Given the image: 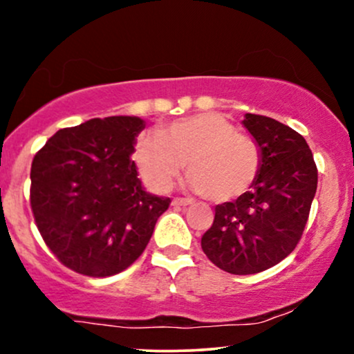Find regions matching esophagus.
<instances>
[{
    "label": "esophagus",
    "mask_w": 354,
    "mask_h": 354,
    "mask_svg": "<svg viewBox=\"0 0 354 354\" xmlns=\"http://www.w3.org/2000/svg\"><path fill=\"white\" fill-rule=\"evenodd\" d=\"M194 201L192 199H183V198H174L173 199V205L174 207H186V205H191Z\"/></svg>",
    "instance_id": "obj_1"
}]
</instances>
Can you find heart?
I'll return each mask as SVG.
<instances>
[{
	"label": "heart",
	"instance_id": "obj_1",
	"mask_svg": "<svg viewBox=\"0 0 354 354\" xmlns=\"http://www.w3.org/2000/svg\"><path fill=\"white\" fill-rule=\"evenodd\" d=\"M133 162L151 191L171 189L186 165L192 191L214 203H229L252 189L261 169V150L222 114L201 113L142 133Z\"/></svg>",
	"mask_w": 354,
	"mask_h": 354
}]
</instances>
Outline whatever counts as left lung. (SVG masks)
<instances>
[{"mask_svg": "<svg viewBox=\"0 0 354 354\" xmlns=\"http://www.w3.org/2000/svg\"><path fill=\"white\" fill-rule=\"evenodd\" d=\"M243 125L261 150V169L252 189L216 205L201 239L205 257L230 274L265 271L297 247L319 180L301 133L258 114H245Z\"/></svg>", "mask_w": 354, "mask_h": 354, "instance_id": "1", "label": "left lung"}]
</instances>
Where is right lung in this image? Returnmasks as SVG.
Here are the masks:
<instances>
[{
  "label": "right lung",
  "instance_id": "add662e5",
  "mask_svg": "<svg viewBox=\"0 0 354 354\" xmlns=\"http://www.w3.org/2000/svg\"><path fill=\"white\" fill-rule=\"evenodd\" d=\"M140 118L113 115L60 129L35 153L30 209L62 265L83 276L127 270L171 201L145 192L131 160Z\"/></svg>",
  "mask_w": 354,
  "mask_h": 354
}]
</instances>
